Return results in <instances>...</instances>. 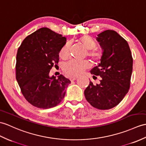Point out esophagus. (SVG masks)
<instances>
[{"mask_svg":"<svg viewBox=\"0 0 146 146\" xmlns=\"http://www.w3.org/2000/svg\"><path fill=\"white\" fill-rule=\"evenodd\" d=\"M77 78H78L77 76H73V77L70 78V80H71V81H73L74 80H76Z\"/></svg>","mask_w":146,"mask_h":146,"instance_id":"obj_1","label":"esophagus"}]
</instances>
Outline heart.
<instances>
[{
  "label": "heart",
  "instance_id": "heart-1",
  "mask_svg": "<svg viewBox=\"0 0 146 146\" xmlns=\"http://www.w3.org/2000/svg\"><path fill=\"white\" fill-rule=\"evenodd\" d=\"M84 48L88 50V56L94 62L100 63L103 58V53L101 51L96 49L97 43L92 36L89 35H84L80 36L78 39ZM70 43L66 42L61 48L59 55L62 59L65 60L70 55ZM90 64L88 61H77L72 60L66 63L63 66V70L65 74L69 76H77L82 73L84 70L90 68Z\"/></svg>",
  "mask_w": 146,
  "mask_h": 146
}]
</instances>
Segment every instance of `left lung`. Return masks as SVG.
<instances>
[{"instance_id":"left-lung-1","label":"left lung","mask_w":146,"mask_h":146,"mask_svg":"<svg viewBox=\"0 0 146 146\" xmlns=\"http://www.w3.org/2000/svg\"><path fill=\"white\" fill-rule=\"evenodd\" d=\"M97 40L103 50V58L90 72L93 78L99 76L101 79L99 84L90 81L84 93L94 108L110 110L117 106L128 92L133 60L127 41L114 30L101 32Z\"/></svg>"}]
</instances>
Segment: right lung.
Listing matches in <instances>:
<instances>
[{
	"mask_svg": "<svg viewBox=\"0 0 146 146\" xmlns=\"http://www.w3.org/2000/svg\"><path fill=\"white\" fill-rule=\"evenodd\" d=\"M66 38L43 27L23 40L17 51L16 80L23 96L40 109L57 106L71 81L62 74L56 79L50 71L59 62V52Z\"/></svg>",
	"mask_w": 146,
	"mask_h": 146,
	"instance_id": "1",
	"label": "right lung"
}]
</instances>
